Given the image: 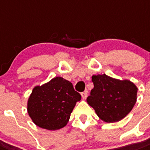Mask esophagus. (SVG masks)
Masks as SVG:
<instances>
[{
	"label": "esophagus",
	"mask_w": 150,
	"mask_h": 150,
	"mask_svg": "<svg viewBox=\"0 0 150 150\" xmlns=\"http://www.w3.org/2000/svg\"><path fill=\"white\" fill-rule=\"evenodd\" d=\"M81 98H83V99H86L88 96V92L87 91H85V92H81Z\"/></svg>",
	"instance_id": "34e87169"
}]
</instances>
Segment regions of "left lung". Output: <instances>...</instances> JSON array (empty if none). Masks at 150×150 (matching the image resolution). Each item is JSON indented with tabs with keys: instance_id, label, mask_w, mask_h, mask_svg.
<instances>
[{
	"instance_id": "8db88e82",
	"label": "left lung",
	"mask_w": 150,
	"mask_h": 150,
	"mask_svg": "<svg viewBox=\"0 0 150 150\" xmlns=\"http://www.w3.org/2000/svg\"><path fill=\"white\" fill-rule=\"evenodd\" d=\"M94 88L87 103L102 120L115 122L130 112L136 102L137 88L129 80H119L105 74L92 75Z\"/></svg>"
}]
</instances>
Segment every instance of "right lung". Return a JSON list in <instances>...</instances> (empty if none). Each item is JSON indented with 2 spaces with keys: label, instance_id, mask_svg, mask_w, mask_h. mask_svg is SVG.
Returning <instances> with one entry per match:
<instances>
[{
  "label": "right lung",
  "instance_id": "1",
  "mask_svg": "<svg viewBox=\"0 0 150 150\" xmlns=\"http://www.w3.org/2000/svg\"><path fill=\"white\" fill-rule=\"evenodd\" d=\"M81 96L73 85L63 78L34 88L28 102V112L38 126L57 130L66 126L71 113Z\"/></svg>",
  "mask_w": 150,
  "mask_h": 150
}]
</instances>
